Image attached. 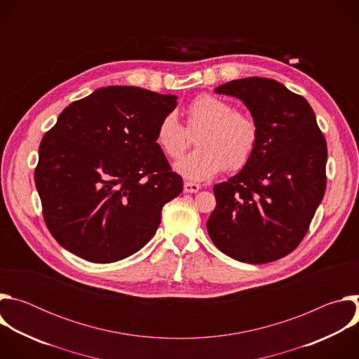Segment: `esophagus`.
<instances>
[{
  "instance_id": "1",
  "label": "esophagus",
  "mask_w": 359,
  "mask_h": 359,
  "mask_svg": "<svg viewBox=\"0 0 359 359\" xmlns=\"http://www.w3.org/2000/svg\"><path fill=\"white\" fill-rule=\"evenodd\" d=\"M183 190H184L186 193H197V191L200 190V184L191 183V182H184Z\"/></svg>"
}]
</instances>
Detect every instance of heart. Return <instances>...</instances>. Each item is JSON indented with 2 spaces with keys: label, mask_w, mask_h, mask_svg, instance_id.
Wrapping results in <instances>:
<instances>
[{
  "label": "heart",
  "mask_w": 359,
  "mask_h": 359,
  "mask_svg": "<svg viewBox=\"0 0 359 359\" xmlns=\"http://www.w3.org/2000/svg\"><path fill=\"white\" fill-rule=\"evenodd\" d=\"M187 126H201L196 135L198 144L176 163V170L193 182L209 180L224 168L238 170L254 155L259 143V125L244 112L234 111L230 102L209 93L196 96L186 109ZM156 143L168 158H180L189 146V135L176 114L162 118L156 129Z\"/></svg>",
  "instance_id": "heart-1"
}]
</instances>
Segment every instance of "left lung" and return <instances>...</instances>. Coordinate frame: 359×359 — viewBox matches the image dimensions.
<instances>
[{
  "instance_id": "8db88e82",
  "label": "left lung",
  "mask_w": 359,
  "mask_h": 359,
  "mask_svg": "<svg viewBox=\"0 0 359 359\" xmlns=\"http://www.w3.org/2000/svg\"><path fill=\"white\" fill-rule=\"evenodd\" d=\"M215 90L243 100L260 136L247 165L213 187L209 236L237 262H276L297 248L324 197L325 137L306 99L274 79H236Z\"/></svg>"
}]
</instances>
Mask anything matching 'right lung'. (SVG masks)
Here are the masks:
<instances>
[{"label":"right lung","mask_w":359,"mask_h":359,"mask_svg":"<svg viewBox=\"0 0 359 359\" xmlns=\"http://www.w3.org/2000/svg\"><path fill=\"white\" fill-rule=\"evenodd\" d=\"M176 99L137 86L99 88L45 133L34 177L45 224L64 248L114 263L156 233L163 206L183 190L156 143Z\"/></svg>","instance_id":"obj_1"}]
</instances>
